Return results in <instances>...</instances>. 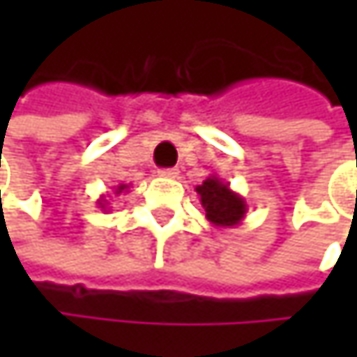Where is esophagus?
<instances>
[{"label": "esophagus", "instance_id": "esophagus-1", "mask_svg": "<svg viewBox=\"0 0 357 357\" xmlns=\"http://www.w3.org/2000/svg\"><path fill=\"white\" fill-rule=\"evenodd\" d=\"M178 169H159V176L161 178H169V179H174V178H178Z\"/></svg>", "mask_w": 357, "mask_h": 357}]
</instances>
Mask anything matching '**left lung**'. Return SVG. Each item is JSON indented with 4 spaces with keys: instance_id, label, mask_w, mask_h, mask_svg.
<instances>
[{
    "instance_id": "1",
    "label": "left lung",
    "mask_w": 357,
    "mask_h": 357,
    "mask_svg": "<svg viewBox=\"0 0 357 357\" xmlns=\"http://www.w3.org/2000/svg\"><path fill=\"white\" fill-rule=\"evenodd\" d=\"M196 194L200 196V204L211 225L225 229L244 221L248 204L244 196L229 188V181H223L219 176H208L200 185H196Z\"/></svg>"
}]
</instances>
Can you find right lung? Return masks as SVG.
Instances as JSON below:
<instances>
[{"mask_svg":"<svg viewBox=\"0 0 357 357\" xmlns=\"http://www.w3.org/2000/svg\"><path fill=\"white\" fill-rule=\"evenodd\" d=\"M126 192H130V185H128V183H119V185H115V188H113V194H103V196L97 200V206H99L101 211H109V198L119 196V194H126Z\"/></svg>","mask_w":357,"mask_h":357,"instance_id":"obj_1","label":"right lung"}]
</instances>
